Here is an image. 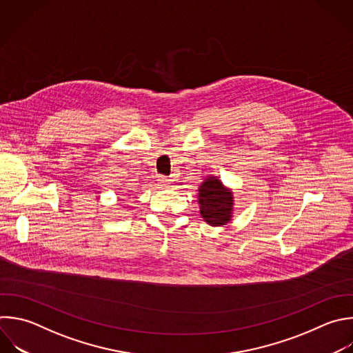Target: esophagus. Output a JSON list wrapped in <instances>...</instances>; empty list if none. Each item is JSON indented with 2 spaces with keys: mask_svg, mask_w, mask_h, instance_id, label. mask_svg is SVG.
I'll return each mask as SVG.
<instances>
[{
  "mask_svg": "<svg viewBox=\"0 0 353 353\" xmlns=\"http://www.w3.org/2000/svg\"><path fill=\"white\" fill-rule=\"evenodd\" d=\"M171 181H172V179H170L168 176H164V175L159 176V183H161V185H164V186L170 185V183H171Z\"/></svg>",
  "mask_w": 353,
  "mask_h": 353,
  "instance_id": "34e87169",
  "label": "esophagus"
}]
</instances>
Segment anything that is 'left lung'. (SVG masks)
Instances as JSON below:
<instances>
[{
  "instance_id": "left-lung-1",
  "label": "left lung",
  "mask_w": 353,
  "mask_h": 353,
  "mask_svg": "<svg viewBox=\"0 0 353 353\" xmlns=\"http://www.w3.org/2000/svg\"><path fill=\"white\" fill-rule=\"evenodd\" d=\"M200 214L211 226H222L232 218L233 196L215 176H208L199 188Z\"/></svg>"
}]
</instances>
